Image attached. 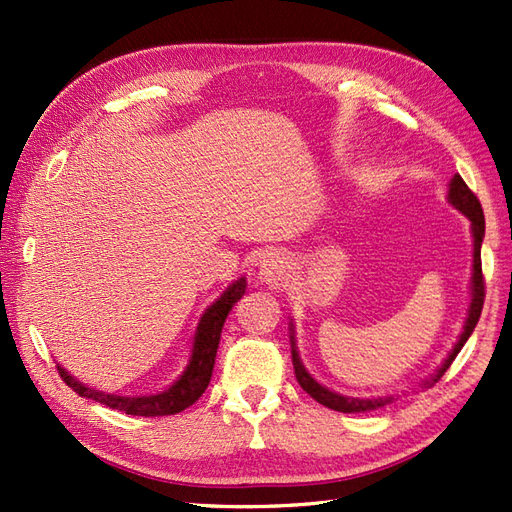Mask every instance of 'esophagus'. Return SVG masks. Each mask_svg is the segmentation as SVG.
I'll list each match as a JSON object with an SVG mask.
<instances>
[{
    "label": "esophagus",
    "mask_w": 512,
    "mask_h": 512,
    "mask_svg": "<svg viewBox=\"0 0 512 512\" xmlns=\"http://www.w3.org/2000/svg\"><path fill=\"white\" fill-rule=\"evenodd\" d=\"M290 266L281 255H266L257 268V279L270 288H281L288 284Z\"/></svg>",
    "instance_id": "34e87169"
}]
</instances>
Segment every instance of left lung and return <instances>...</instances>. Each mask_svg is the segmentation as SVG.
I'll return each instance as SVG.
<instances>
[{
    "label": "left lung",
    "mask_w": 512,
    "mask_h": 512,
    "mask_svg": "<svg viewBox=\"0 0 512 512\" xmlns=\"http://www.w3.org/2000/svg\"><path fill=\"white\" fill-rule=\"evenodd\" d=\"M449 202L455 206V209L462 211L466 217L471 220V231H473V277H471V306H469V317L464 321V330L460 334L458 343L451 350V354L447 356V361L442 363V367H438V372L433 374L431 378L422 380L420 387H433L442 378V374L447 372L451 367V363L455 361V356L464 347V343L469 341L471 332L475 330L477 321H480V314H482V306H484V275H482V239H484V211H482V204L477 200V195L466 187V182L460 176H453L451 184H449ZM292 339V365H295V376L299 380V385L303 387V391H308V394L325 405L328 409L334 411H343V413H358V411H372L378 407H385L389 405L394 396H383V398H347L336 394V391H330L328 387L319 385L317 380H314L308 372L306 367H303L299 352H297V343H295V336H290Z\"/></svg>",
    "instance_id": "1"
}]
</instances>
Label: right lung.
I'll return each mask as SVG.
<instances>
[{
  "mask_svg": "<svg viewBox=\"0 0 512 512\" xmlns=\"http://www.w3.org/2000/svg\"><path fill=\"white\" fill-rule=\"evenodd\" d=\"M244 290H246V279L239 277L235 284H231L224 290V295L217 299L213 306L206 308V312L200 317L198 330H195V336H193V350H191L187 369H184L176 383H173L169 389L160 391V394H149V396L105 394V391L90 389L88 385L79 383V380L65 372L61 365H57L59 376L65 380V385L72 387L79 396L101 402V405H107L110 409L125 411L129 416L154 418V416H173V413H180L187 407H191L193 402L204 394V389L209 387L224 321L235 303L242 299Z\"/></svg>",
  "mask_w": 512,
  "mask_h": 512,
  "instance_id": "add662e5",
  "label": "right lung"
}]
</instances>
